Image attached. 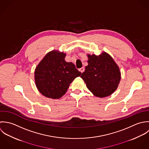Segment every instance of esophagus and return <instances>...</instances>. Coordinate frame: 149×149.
Segmentation results:
<instances>
[{
	"mask_svg": "<svg viewBox=\"0 0 149 149\" xmlns=\"http://www.w3.org/2000/svg\"><path fill=\"white\" fill-rule=\"evenodd\" d=\"M79 71L81 73H82V72L85 71V68H84V67H82V68H79Z\"/></svg>",
	"mask_w": 149,
	"mask_h": 149,
	"instance_id": "1",
	"label": "esophagus"
}]
</instances>
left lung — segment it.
I'll return each mask as SVG.
<instances>
[{
	"label": "left lung",
	"mask_w": 149,
	"mask_h": 149,
	"mask_svg": "<svg viewBox=\"0 0 149 149\" xmlns=\"http://www.w3.org/2000/svg\"><path fill=\"white\" fill-rule=\"evenodd\" d=\"M88 65L81 76L88 89L100 98L111 95L118 88L121 79L119 66L105 52L98 56L88 54Z\"/></svg>",
	"instance_id": "1"
}]
</instances>
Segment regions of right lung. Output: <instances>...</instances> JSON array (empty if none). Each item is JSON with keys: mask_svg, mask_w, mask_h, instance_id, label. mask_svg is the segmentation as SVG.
<instances>
[{"mask_svg": "<svg viewBox=\"0 0 149 149\" xmlns=\"http://www.w3.org/2000/svg\"><path fill=\"white\" fill-rule=\"evenodd\" d=\"M65 55L59 51H52L44 56L35 69L36 87L46 97L61 98L74 79L81 75L72 63L65 61Z\"/></svg>", "mask_w": 149, "mask_h": 149, "instance_id": "1", "label": "right lung"}]
</instances>
